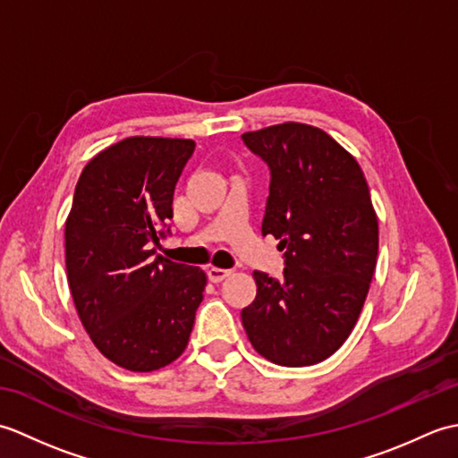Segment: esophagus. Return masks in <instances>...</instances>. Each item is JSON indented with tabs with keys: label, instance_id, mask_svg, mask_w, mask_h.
<instances>
[{
	"label": "esophagus",
	"instance_id": "1",
	"mask_svg": "<svg viewBox=\"0 0 458 458\" xmlns=\"http://www.w3.org/2000/svg\"><path fill=\"white\" fill-rule=\"evenodd\" d=\"M208 279L212 281V284H220L222 279H226L232 271L230 269H222V267H208Z\"/></svg>",
	"mask_w": 458,
	"mask_h": 458
}]
</instances>
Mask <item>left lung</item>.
Listing matches in <instances>:
<instances>
[{
	"label": "left lung",
	"instance_id": "1",
	"mask_svg": "<svg viewBox=\"0 0 458 458\" xmlns=\"http://www.w3.org/2000/svg\"><path fill=\"white\" fill-rule=\"evenodd\" d=\"M242 140L267 163L261 234L285 250L281 281L254 271L258 295L242 309L251 346L269 362H323L352 333L377 258V216L358 161L323 130L285 122Z\"/></svg>",
	"mask_w": 458,
	"mask_h": 458
}]
</instances>
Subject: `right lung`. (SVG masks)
Masks as SVG:
<instances>
[{"instance_id": "right-lung-1", "label": "right lung", "mask_w": 458, "mask_h": 458, "mask_svg": "<svg viewBox=\"0 0 458 458\" xmlns=\"http://www.w3.org/2000/svg\"><path fill=\"white\" fill-rule=\"evenodd\" d=\"M192 140L133 135L86 163L64 224L66 276L94 346L120 368L153 372L189 344L207 287L200 267L153 256Z\"/></svg>"}]
</instances>
